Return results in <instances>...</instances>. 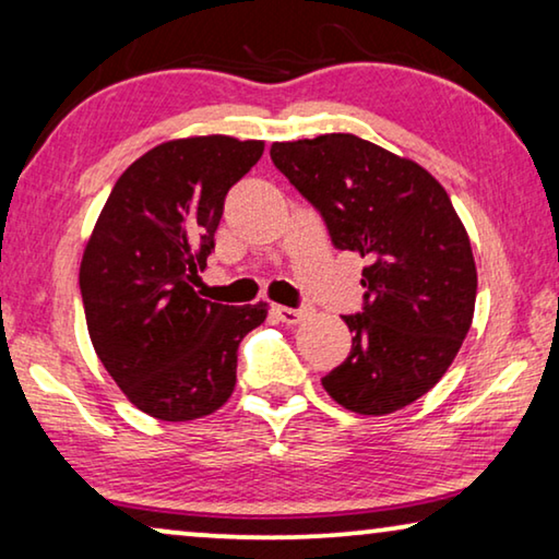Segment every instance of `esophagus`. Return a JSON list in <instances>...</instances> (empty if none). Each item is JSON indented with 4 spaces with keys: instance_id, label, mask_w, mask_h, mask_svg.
Masks as SVG:
<instances>
[{
    "instance_id": "obj_1",
    "label": "esophagus",
    "mask_w": 559,
    "mask_h": 559,
    "mask_svg": "<svg viewBox=\"0 0 559 559\" xmlns=\"http://www.w3.org/2000/svg\"><path fill=\"white\" fill-rule=\"evenodd\" d=\"M273 313H276L278 321H283V323H298V321H304V311H301V308L273 306Z\"/></svg>"
}]
</instances>
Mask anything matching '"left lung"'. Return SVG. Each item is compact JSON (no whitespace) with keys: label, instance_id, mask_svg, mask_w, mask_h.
Wrapping results in <instances>:
<instances>
[{"label":"left lung","instance_id":"8db88e82","mask_svg":"<svg viewBox=\"0 0 559 559\" xmlns=\"http://www.w3.org/2000/svg\"><path fill=\"white\" fill-rule=\"evenodd\" d=\"M271 160L338 251L369 258L364 308L344 316L352 354L323 389L356 414L404 409L444 377L472 326L477 265L452 200L421 165L348 132L273 143Z\"/></svg>","mask_w":559,"mask_h":559}]
</instances>
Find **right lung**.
I'll return each mask as SVG.
<instances>
[{"label": "right lung", "mask_w": 559, "mask_h": 559, "mask_svg": "<svg viewBox=\"0 0 559 559\" xmlns=\"http://www.w3.org/2000/svg\"><path fill=\"white\" fill-rule=\"evenodd\" d=\"M263 140H170L124 170L80 265L95 354L122 394L155 419L193 421L236 389L238 346L269 306L200 298L228 190L261 160Z\"/></svg>", "instance_id": "right-lung-1"}]
</instances>
